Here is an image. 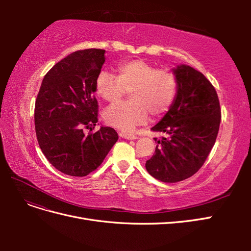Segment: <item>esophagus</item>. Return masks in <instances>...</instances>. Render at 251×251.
Returning <instances> with one entry per match:
<instances>
[{
	"mask_svg": "<svg viewBox=\"0 0 251 251\" xmlns=\"http://www.w3.org/2000/svg\"><path fill=\"white\" fill-rule=\"evenodd\" d=\"M120 137H123L125 139H130V140H134V139H137L138 138L136 135H134L132 133H127V132L120 133Z\"/></svg>",
	"mask_w": 251,
	"mask_h": 251,
	"instance_id": "obj_1",
	"label": "esophagus"
}]
</instances>
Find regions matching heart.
I'll return each instance as SVG.
<instances>
[{
  "label": "heart",
  "instance_id": "heart-1",
  "mask_svg": "<svg viewBox=\"0 0 251 251\" xmlns=\"http://www.w3.org/2000/svg\"><path fill=\"white\" fill-rule=\"evenodd\" d=\"M115 70L116 76L100 71L94 82L96 95L108 102L117 101L126 91L130 92V100L113 104L103 112L109 125L131 131L143 124L150 114L151 117H159L172 107L178 81L171 71L157 69L143 59L121 62Z\"/></svg>",
  "mask_w": 251,
  "mask_h": 251
}]
</instances>
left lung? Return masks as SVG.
<instances>
[{"label": "left lung", "instance_id": "1", "mask_svg": "<svg viewBox=\"0 0 251 251\" xmlns=\"http://www.w3.org/2000/svg\"><path fill=\"white\" fill-rule=\"evenodd\" d=\"M173 72L178 81L176 98L151 128L168 136L157 141L155 154L146 162L151 176L168 183L187 179L201 169L221 120L218 94L201 72L187 65H179Z\"/></svg>", "mask_w": 251, "mask_h": 251}]
</instances>
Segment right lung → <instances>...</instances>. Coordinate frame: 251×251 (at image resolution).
I'll return each mask as SVG.
<instances>
[{
  "mask_svg": "<svg viewBox=\"0 0 251 251\" xmlns=\"http://www.w3.org/2000/svg\"><path fill=\"white\" fill-rule=\"evenodd\" d=\"M105 50L73 52L45 75L36 97V138L47 160L56 170L74 177L87 176L100 166L118 140L110 126L92 128L98 118L94 82L105 62Z\"/></svg>",
  "mask_w": 251,
  "mask_h": 251,
  "instance_id": "add662e5",
  "label": "right lung"
}]
</instances>
